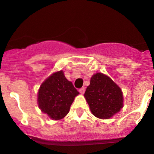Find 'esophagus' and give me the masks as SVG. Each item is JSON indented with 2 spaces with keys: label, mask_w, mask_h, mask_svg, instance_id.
I'll use <instances>...</instances> for the list:
<instances>
[{
  "label": "esophagus",
  "mask_w": 154,
  "mask_h": 154,
  "mask_svg": "<svg viewBox=\"0 0 154 154\" xmlns=\"http://www.w3.org/2000/svg\"><path fill=\"white\" fill-rule=\"evenodd\" d=\"M79 91L82 94H83L84 93H85V87H82L81 89H79Z\"/></svg>",
  "instance_id": "34e87169"
}]
</instances>
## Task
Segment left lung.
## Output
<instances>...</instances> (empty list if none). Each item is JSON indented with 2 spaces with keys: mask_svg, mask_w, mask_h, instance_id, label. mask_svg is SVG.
I'll list each match as a JSON object with an SVG mask.
<instances>
[{
  "mask_svg": "<svg viewBox=\"0 0 154 154\" xmlns=\"http://www.w3.org/2000/svg\"><path fill=\"white\" fill-rule=\"evenodd\" d=\"M85 97L91 113L103 119L112 117L123 107V95L119 87L102 73L91 77Z\"/></svg>",
  "mask_w": 154,
  "mask_h": 154,
  "instance_id": "obj_1",
  "label": "left lung"
}]
</instances>
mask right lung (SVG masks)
<instances>
[{
    "label": "right lung",
    "mask_w": 154,
    "mask_h": 154,
    "mask_svg": "<svg viewBox=\"0 0 154 154\" xmlns=\"http://www.w3.org/2000/svg\"><path fill=\"white\" fill-rule=\"evenodd\" d=\"M78 94L79 91L61 70L52 74L41 85L38 91V106L50 118L61 119L68 114Z\"/></svg>",
    "instance_id": "obj_1"
}]
</instances>
